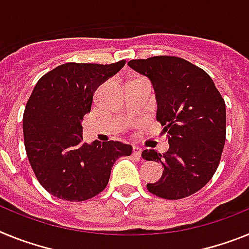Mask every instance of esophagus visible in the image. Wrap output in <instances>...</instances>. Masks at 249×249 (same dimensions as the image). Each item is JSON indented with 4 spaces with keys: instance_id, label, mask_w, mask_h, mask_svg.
Instances as JSON below:
<instances>
[{
    "instance_id": "esophagus-1",
    "label": "esophagus",
    "mask_w": 249,
    "mask_h": 249,
    "mask_svg": "<svg viewBox=\"0 0 249 249\" xmlns=\"http://www.w3.org/2000/svg\"><path fill=\"white\" fill-rule=\"evenodd\" d=\"M141 152H142V148L140 146H133V155L137 157L141 156Z\"/></svg>"
}]
</instances>
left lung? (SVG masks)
I'll use <instances>...</instances> for the list:
<instances>
[{
	"label": "left lung",
	"instance_id": "obj_1",
	"mask_svg": "<svg viewBox=\"0 0 249 249\" xmlns=\"http://www.w3.org/2000/svg\"><path fill=\"white\" fill-rule=\"evenodd\" d=\"M148 78L157 102V121L169 150H145L142 157L160 162L162 176L147 184L150 193L176 200L200 190L215 173L226 142V103L203 69L176 56L128 61Z\"/></svg>",
	"mask_w": 249,
	"mask_h": 249
}]
</instances>
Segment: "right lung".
Masks as SVG:
<instances>
[{
  "mask_svg": "<svg viewBox=\"0 0 249 249\" xmlns=\"http://www.w3.org/2000/svg\"><path fill=\"white\" fill-rule=\"evenodd\" d=\"M124 64L67 63L36 83L23 112L25 148L36 179L54 196L83 201L98 195L117 159L132 154L120 141H83L82 121L95 90Z\"/></svg>",
  "mask_w": 249,
  "mask_h": 249,
  "instance_id": "1",
  "label": "right lung"
}]
</instances>
